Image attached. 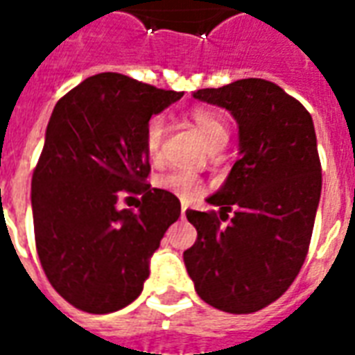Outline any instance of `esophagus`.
<instances>
[{"mask_svg": "<svg viewBox=\"0 0 355 355\" xmlns=\"http://www.w3.org/2000/svg\"><path fill=\"white\" fill-rule=\"evenodd\" d=\"M186 211H188V203H184V201H182V205H180V215L186 216Z\"/></svg>", "mask_w": 355, "mask_h": 355, "instance_id": "34e87169", "label": "esophagus"}]
</instances>
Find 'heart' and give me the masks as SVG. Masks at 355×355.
Returning <instances> with one entry per match:
<instances>
[{
    "label": "heart",
    "mask_w": 355,
    "mask_h": 355,
    "mask_svg": "<svg viewBox=\"0 0 355 355\" xmlns=\"http://www.w3.org/2000/svg\"><path fill=\"white\" fill-rule=\"evenodd\" d=\"M190 117H192L193 125L198 127V131L201 132V137L205 139L207 144H213L218 139H228L226 121L215 110L198 106L190 112ZM163 135H165V121L157 116L152 117L146 123V129H144V150H146V155L152 162L159 159ZM155 184L165 192L173 193V196H177L184 201L196 200L198 196L203 193L201 178L196 177L190 171H173L169 175H163V177L157 178Z\"/></svg>",
    "instance_id": "1"
}]
</instances>
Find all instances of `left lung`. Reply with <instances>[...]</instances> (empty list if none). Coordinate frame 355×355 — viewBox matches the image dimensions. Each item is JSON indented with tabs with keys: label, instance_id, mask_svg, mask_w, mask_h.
I'll return each mask as SVG.
<instances>
[{
	"label": "left lung",
	"instance_id": "obj_1",
	"mask_svg": "<svg viewBox=\"0 0 355 355\" xmlns=\"http://www.w3.org/2000/svg\"><path fill=\"white\" fill-rule=\"evenodd\" d=\"M230 112L239 157L215 211H186L198 239L184 251L201 300L223 312H259L289 289L304 264L321 196L312 116L272 81L249 78L193 93ZM234 212L231 223L227 213Z\"/></svg>",
	"mask_w": 355,
	"mask_h": 355
}]
</instances>
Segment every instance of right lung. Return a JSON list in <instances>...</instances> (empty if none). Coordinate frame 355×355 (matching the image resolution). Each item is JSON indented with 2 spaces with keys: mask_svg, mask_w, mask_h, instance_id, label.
I'll list each match as a JSON object with an SVG mask.
<instances>
[{
  "mask_svg": "<svg viewBox=\"0 0 355 355\" xmlns=\"http://www.w3.org/2000/svg\"><path fill=\"white\" fill-rule=\"evenodd\" d=\"M182 93L96 73L51 114L32 177L35 249L49 283L70 304L110 313L131 304L150 257L180 216L177 196L152 188L144 129ZM123 193L139 209H119Z\"/></svg>",
  "mask_w": 355,
  "mask_h": 355,
  "instance_id": "1",
  "label": "right lung"
}]
</instances>
